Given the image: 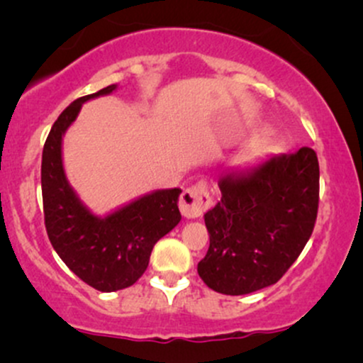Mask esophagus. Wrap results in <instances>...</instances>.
<instances>
[{
  "mask_svg": "<svg viewBox=\"0 0 363 363\" xmlns=\"http://www.w3.org/2000/svg\"><path fill=\"white\" fill-rule=\"evenodd\" d=\"M211 205L210 193L203 182L187 187L179 199V208L186 218H199Z\"/></svg>",
  "mask_w": 363,
  "mask_h": 363,
  "instance_id": "34e87169",
  "label": "esophagus"
}]
</instances>
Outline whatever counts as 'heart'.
I'll list each match as a JSON object with an SVG mask.
<instances>
[{"label": "heart", "mask_w": 363, "mask_h": 363, "mask_svg": "<svg viewBox=\"0 0 363 363\" xmlns=\"http://www.w3.org/2000/svg\"><path fill=\"white\" fill-rule=\"evenodd\" d=\"M268 150H269L268 141H262V140L256 141V143H252L251 147H247L242 153H240L239 158H237V162H239V164H244V162H249L252 160V158L261 157L262 153H266Z\"/></svg>", "instance_id": "heart-1"}]
</instances>
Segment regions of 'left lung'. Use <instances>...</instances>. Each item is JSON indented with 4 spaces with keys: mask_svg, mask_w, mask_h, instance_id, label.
<instances>
[{
    "mask_svg": "<svg viewBox=\"0 0 363 363\" xmlns=\"http://www.w3.org/2000/svg\"><path fill=\"white\" fill-rule=\"evenodd\" d=\"M222 198L205 213L210 247L198 273L211 290L245 295L277 283L314 230L319 162L303 147L249 172L225 174Z\"/></svg>",
    "mask_w": 363,
    "mask_h": 363,
    "instance_id": "8db88e82",
    "label": "left lung"
}]
</instances>
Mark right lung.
I'll list each match as a JSON object with an SVG mask.
<instances>
[{
	"mask_svg": "<svg viewBox=\"0 0 363 363\" xmlns=\"http://www.w3.org/2000/svg\"><path fill=\"white\" fill-rule=\"evenodd\" d=\"M118 85L69 104L52 124L43 150L45 230L54 251L86 285L99 291L131 286L147 269L153 245L181 222L179 187L138 196L106 215H95L69 184L62 164V138L85 102L109 95Z\"/></svg>",
	"mask_w": 363,
	"mask_h": 363,
	"instance_id": "add662e5",
	"label": "right lung"
}]
</instances>
